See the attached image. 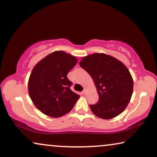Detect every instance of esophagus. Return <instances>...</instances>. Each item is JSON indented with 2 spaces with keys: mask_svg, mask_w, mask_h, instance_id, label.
<instances>
[{
  "mask_svg": "<svg viewBox=\"0 0 157 157\" xmlns=\"http://www.w3.org/2000/svg\"><path fill=\"white\" fill-rule=\"evenodd\" d=\"M86 92H87L86 89H84V90H83V91H82V94H83V95H86Z\"/></svg>",
  "mask_w": 157,
  "mask_h": 157,
  "instance_id": "34e87169",
  "label": "esophagus"
}]
</instances>
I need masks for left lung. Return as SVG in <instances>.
<instances>
[{"mask_svg": "<svg viewBox=\"0 0 157 157\" xmlns=\"http://www.w3.org/2000/svg\"><path fill=\"white\" fill-rule=\"evenodd\" d=\"M79 64L91 76L97 89L98 102L90 105L94 114L110 119L123 112L130 101L134 86L128 68L104 53L83 57Z\"/></svg>", "mask_w": 157, "mask_h": 157, "instance_id": "8db88e82", "label": "left lung"}]
</instances>
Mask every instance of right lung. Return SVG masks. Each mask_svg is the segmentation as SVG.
I'll use <instances>...</instances> for the list:
<instances>
[{
	"instance_id": "1",
	"label": "right lung",
	"mask_w": 157,
	"mask_h": 157,
	"mask_svg": "<svg viewBox=\"0 0 157 157\" xmlns=\"http://www.w3.org/2000/svg\"><path fill=\"white\" fill-rule=\"evenodd\" d=\"M77 59L64 51H55L35 66L29 81L30 98L36 108L49 117H61L74 108L78 94L71 89L67 74Z\"/></svg>"
}]
</instances>
